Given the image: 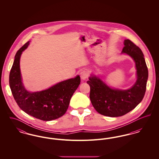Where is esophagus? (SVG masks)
I'll use <instances>...</instances> for the list:
<instances>
[{
  "mask_svg": "<svg viewBox=\"0 0 159 159\" xmlns=\"http://www.w3.org/2000/svg\"><path fill=\"white\" fill-rule=\"evenodd\" d=\"M89 76V73L86 71H82L80 73V77L82 80H86Z\"/></svg>",
  "mask_w": 159,
  "mask_h": 159,
  "instance_id": "esophagus-1",
  "label": "esophagus"
}]
</instances>
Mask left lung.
Listing matches in <instances>:
<instances>
[{
	"label": "left lung",
	"mask_w": 159,
	"mask_h": 159,
	"mask_svg": "<svg viewBox=\"0 0 159 159\" xmlns=\"http://www.w3.org/2000/svg\"><path fill=\"white\" fill-rule=\"evenodd\" d=\"M121 53H127L135 62L137 80L127 90L109 87L98 77H89V97L96 111L102 115L115 117L122 116L134 109L143 100L148 76V68L141 49L129 39L125 40Z\"/></svg>",
	"instance_id": "obj_1"
}]
</instances>
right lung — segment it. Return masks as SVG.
<instances>
[{"mask_svg": "<svg viewBox=\"0 0 159 159\" xmlns=\"http://www.w3.org/2000/svg\"><path fill=\"white\" fill-rule=\"evenodd\" d=\"M29 45L27 42L15 55L9 80L12 95L20 108L31 116L43 121L58 119L67 111L70 99L80 83V77L77 76L61 82L44 91H27L22 82L20 60Z\"/></svg>", "mask_w": 159, "mask_h": 159, "instance_id": "1", "label": "right lung"}]
</instances>
